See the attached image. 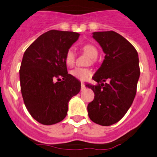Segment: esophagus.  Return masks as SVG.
<instances>
[{"label":"esophagus","mask_w":157,"mask_h":157,"mask_svg":"<svg viewBox=\"0 0 157 157\" xmlns=\"http://www.w3.org/2000/svg\"><path fill=\"white\" fill-rule=\"evenodd\" d=\"M84 89H85V86H84V84L83 83H82V84H81V90H84Z\"/></svg>","instance_id":"obj_1"}]
</instances>
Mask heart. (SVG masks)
I'll list each match as a JSON object with an SVG mask.
<instances>
[{
  "instance_id": "1",
  "label": "heart",
  "mask_w": 157,
  "mask_h": 157,
  "mask_svg": "<svg viewBox=\"0 0 157 157\" xmlns=\"http://www.w3.org/2000/svg\"><path fill=\"white\" fill-rule=\"evenodd\" d=\"M82 50L84 51L85 53H87L90 57L92 59H96L98 56V50L95 46L92 44H85L82 47ZM75 52L73 50V49H69L66 52L64 56V60L66 64L68 66L71 67L73 66L75 63ZM72 75L76 78L79 79L81 81L87 80V79L90 76L91 72L90 70L85 69V68H75L72 71Z\"/></svg>"
}]
</instances>
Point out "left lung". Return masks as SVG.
<instances>
[{
    "label": "left lung",
    "mask_w": 157,
    "mask_h": 157,
    "mask_svg": "<svg viewBox=\"0 0 157 157\" xmlns=\"http://www.w3.org/2000/svg\"><path fill=\"white\" fill-rule=\"evenodd\" d=\"M93 38L105 56L93 77L98 84L87 85L96 95L87 105L88 116L93 122L109 126L125 115L134 99L140 75L138 53L128 40L114 31L95 32ZM107 80L108 83H102Z\"/></svg>",
    "instance_id": "1"
}]
</instances>
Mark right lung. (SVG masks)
Returning a JSON list of instances; mask_svg holds the SVG:
<instances>
[{"label":"right lung","instance_id":"add662e5","mask_svg":"<svg viewBox=\"0 0 157 157\" xmlns=\"http://www.w3.org/2000/svg\"><path fill=\"white\" fill-rule=\"evenodd\" d=\"M79 36L74 32L48 31L24 52L19 71L23 99L30 115L40 124L62 121L69 101L80 91L81 83L68 74L64 60Z\"/></svg>","mask_w":157,"mask_h":157}]
</instances>
